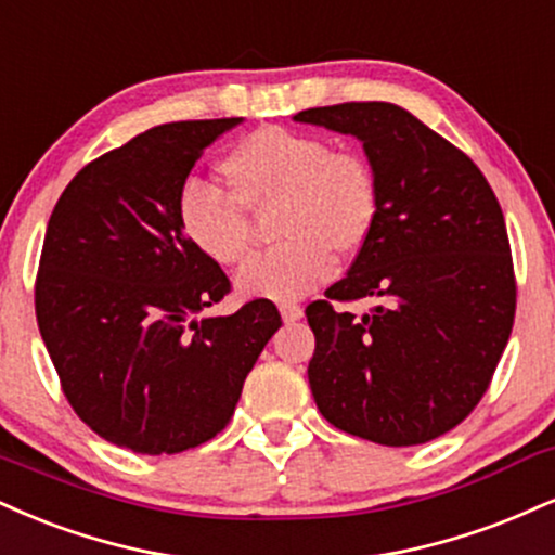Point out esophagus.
<instances>
[{
  "label": "esophagus",
  "mask_w": 555,
  "mask_h": 555,
  "mask_svg": "<svg viewBox=\"0 0 555 555\" xmlns=\"http://www.w3.org/2000/svg\"><path fill=\"white\" fill-rule=\"evenodd\" d=\"M279 312H282L284 323H297V320L305 315V310H302V307H299V305H289V302L279 305Z\"/></svg>",
  "instance_id": "1"
}]
</instances>
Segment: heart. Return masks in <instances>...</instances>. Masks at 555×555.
<instances>
[{
  "instance_id": "1",
  "label": "heart",
  "mask_w": 555,
  "mask_h": 555,
  "mask_svg": "<svg viewBox=\"0 0 555 555\" xmlns=\"http://www.w3.org/2000/svg\"><path fill=\"white\" fill-rule=\"evenodd\" d=\"M232 193L189 183L178 196V222L198 253L235 266L250 250L248 211L279 204V248L260 253L237 273L245 297L292 302L336 273V253L349 258L377 222V178L366 157L331 150L315 133L263 126L219 163Z\"/></svg>"
}]
</instances>
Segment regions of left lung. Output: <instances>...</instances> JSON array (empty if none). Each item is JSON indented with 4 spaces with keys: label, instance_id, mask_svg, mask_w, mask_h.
<instances>
[{
    "label": "left lung",
    "instance_id": "obj_1",
    "mask_svg": "<svg viewBox=\"0 0 555 555\" xmlns=\"http://www.w3.org/2000/svg\"><path fill=\"white\" fill-rule=\"evenodd\" d=\"M349 133L377 178L370 240L328 299L307 305L312 398L328 422L385 447L442 437L476 409L517 305L502 206L476 163L392 103L299 111ZM334 301L375 298L364 317Z\"/></svg>",
    "mask_w": 555,
    "mask_h": 555
}]
</instances>
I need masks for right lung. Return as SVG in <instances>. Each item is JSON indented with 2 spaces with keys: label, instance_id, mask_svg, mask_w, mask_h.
Returning <instances> with one entry per match:
<instances>
[{
  "label": "right lung",
  "instance_id": "right-lung-1",
  "mask_svg": "<svg viewBox=\"0 0 555 555\" xmlns=\"http://www.w3.org/2000/svg\"><path fill=\"white\" fill-rule=\"evenodd\" d=\"M243 118L163 124L92 159L46 227L36 318L77 416L105 442L176 455L230 424L282 315L253 299L202 315L230 279L178 222L206 146Z\"/></svg>",
  "mask_w": 555,
  "mask_h": 555
}]
</instances>
